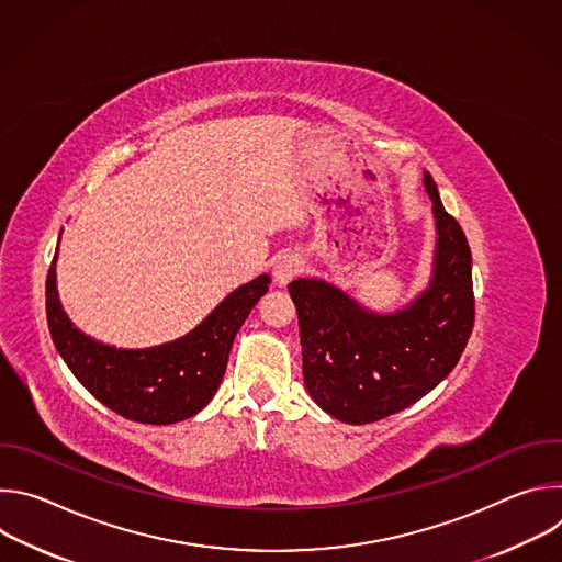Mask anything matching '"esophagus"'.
I'll return each mask as SVG.
<instances>
[{"label": "esophagus", "instance_id": "obj_1", "mask_svg": "<svg viewBox=\"0 0 562 562\" xmlns=\"http://www.w3.org/2000/svg\"><path fill=\"white\" fill-rule=\"evenodd\" d=\"M302 258L297 254H284L273 265V280L280 289L289 286V282L302 271Z\"/></svg>", "mask_w": 562, "mask_h": 562}]
</instances>
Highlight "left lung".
<instances>
[{
  "label": "left lung",
  "instance_id": "obj_1",
  "mask_svg": "<svg viewBox=\"0 0 562 562\" xmlns=\"http://www.w3.org/2000/svg\"><path fill=\"white\" fill-rule=\"evenodd\" d=\"M436 224L431 276L423 291L378 311L325 278L289 284L297 308L302 373L313 403L347 425L412 407L458 364L473 327L471 251L423 173Z\"/></svg>",
  "mask_w": 562,
  "mask_h": 562
}]
</instances>
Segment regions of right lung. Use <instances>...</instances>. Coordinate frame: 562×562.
I'll return each instance as SVG.
<instances>
[{
	"label": "right lung",
	"mask_w": 562,
	"mask_h": 562,
	"mask_svg": "<svg viewBox=\"0 0 562 562\" xmlns=\"http://www.w3.org/2000/svg\"><path fill=\"white\" fill-rule=\"evenodd\" d=\"M57 251L46 280L50 338L91 395L111 412L144 425L182 423L211 403L239 327L271 284V276L262 273L237 286L195 329L171 342L122 349L87 336L70 323L57 291Z\"/></svg>",
	"instance_id": "add662e5"
}]
</instances>
